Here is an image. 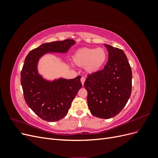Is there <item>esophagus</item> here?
<instances>
[{
	"mask_svg": "<svg viewBox=\"0 0 158 158\" xmlns=\"http://www.w3.org/2000/svg\"><path fill=\"white\" fill-rule=\"evenodd\" d=\"M85 78H84V77H82L81 78V79H80V80H81V82H82V85H84V82H85Z\"/></svg>",
	"mask_w": 158,
	"mask_h": 158,
	"instance_id": "obj_1",
	"label": "esophagus"
}]
</instances>
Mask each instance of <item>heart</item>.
<instances>
[{"label":"heart","instance_id":"heart-1","mask_svg":"<svg viewBox=\"0 0 158 158\" xmlns=\"http://www.w3.org/2000/svg\"><path fill=\"white\" fill-rule=\"evenodd\" d=\"M106 59L107 52L101 47L80 49L73 56L74 63L80 67H85L89 73H94L101 69Z\"/></svg>","mask_w":158,"mask_h":158}]
</instances>
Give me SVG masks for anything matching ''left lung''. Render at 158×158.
Segmentation results:
<instances>
[{"label":"left lung","mask_w":158,"mask_h":158,"mask_svg":"<svg viewBox=\"0 0 158 158\" xmlns=\"http://www.w3.org/2000/svg\"><path fill=\"white\" fill-rule=\"evenodd\" d=\"M104 45L108 51V62L104 69L88 76L84 87L91 113L98 118H110L122 111L130 98L132 74L124 51Z\"/></svg>","instance_id":"obj_1"}]
</instances>
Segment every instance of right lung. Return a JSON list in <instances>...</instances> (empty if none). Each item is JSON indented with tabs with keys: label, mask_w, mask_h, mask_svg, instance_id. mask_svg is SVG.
<instances>
[{
	"label": "right lung",
	"mask_w": 158,
	"mask_h": 158,
	"mask_svg": "<svg viewBox=\"0 0 158 158\" xmlns=\"http://www.w3.org/2000/svg\"><path fill=\"white\" fill-rule=\"evenodd\" d=\"M74 44L70 39L46 43L31 50L26 57L20 74L23 96L27 106L43 120L55 122L64 118L82 83L80 76L69 80H47L38 73V61L46 53H65Z\"/></svg>",
	"instance_id": "obj_1"
}]
</instances>
